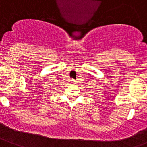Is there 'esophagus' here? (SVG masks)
Returning a JSON list of instances; mask_svg holds the SVG:
<instances>
[{
	"label": "esophagus",
	"mask_w": 147,
	"mask_h": 147,
	"mask_svg": "<svg viewBox=\"0 0 147 147\" xmlns=\"http://www.w3.org/2000/svg\"><path fill=\"white\" fill-rule=\"evenodd\" d=\"M70 83L71 84H75L76 83V81H75V80L74 79H70Z\"/></svg>",
	"instance_id": "esophagus-1"
}]
</instances>
